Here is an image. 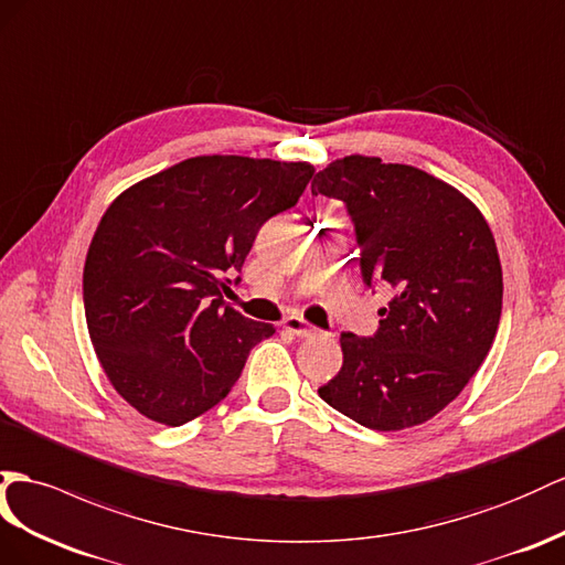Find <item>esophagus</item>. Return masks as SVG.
I'll list each match as a JSON object with an SVG mask.
<instances>
[{"label":"esophagus","instance_id":"1","mask_svg":"<svg viewBox=\"0 0 565 565\" xmlns=\"http://www.w3.org/2000/svg\"><path fill=\"white\" fill-rule=\"evenodd\" d=\"M281 324H284V329H288V331H291V334H296L300 339H310V337L320 334V329H315L312 324H308L306 320H302V317H294L291 315V317H286Z\"/></svg>","mask_w":565,"mask_h":565}]
</instances>
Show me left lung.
Segmentation results:
<instances>
[{"label": "left lung", "instance_id": "left-lung-1", "mask_svg": "<svg viewBox=\"0 0 565 565\" xmlns=\"http://www.w3.org/2000/svg\"><path fill=\"white\" fill-rule=\"evenodd\" d=\"M349 207L367 286L396 296L377 334H341L343 365L320 396L351 420L398 431L431 420L480 370L494 343L503 274L482 212L458 188L380 157L334 159L312 195Z\"/></svg>", "mask_w": 565, "mask_h": 565}]
</instances>
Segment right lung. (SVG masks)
<instances>
[{
	"label": "right lung",
	"instance_id": "1",
	"mask_svg": "<svg viewBox=\"0 0 565 565\" xmlns=\"http://www.w3.org/2000/svg\"><path fill=\"white\" fill-rule=\"evenodd\" d=\"M308 162L241 154L183 159L111 202L83 269L85 322L117 394L152 423L179 427L226 398L274 324L224 306L269 216L294 207Z\"/></svg>",
	"mask_w": 565,
	"mask_h": 565
}]
</instances>
